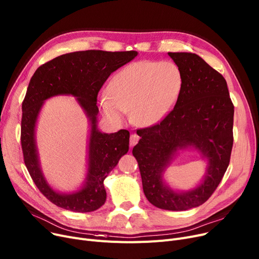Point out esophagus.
Segmentation results:
<instances>
[{
	"label": "esophagus",
	"mask_w": 259,
	"mask_h": 259,
	"mask_svg": "<svg viewBox=\"0 0 259 259\" xmlns=\"http://www.w3.org/2000/svg\"><path fill=\"white\" fill-rule=\"evenodd\" d=\"M140 141V137L138 134H131V137H130V142H129V144H130V146L131 147H133V146H135L138 144V142Z\"/></svg>",
	"instance_id": "1"
}]
</instances>
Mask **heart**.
<instances>
[{
	"label": "heart",
	"mask_w": 259,
	"mask_h": 259,
	"mask_svg": "<svg viewBox=\"0 0 259 259\" xmlns=\"http://www.w3.org/2000/svg\"><path fill=\"white\" fill-rule=\"evenodd\" d=\"M184 85L181 68L171 61H140L122 68L109 81L99 105L110 120H132L150 127L164 119L178 102Z\"/></svg>",
	"instance_id": "heart-1"
}]
</instances>
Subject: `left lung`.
I'll list each match as a JSON object with an SVG mask.
<instances>
[{"label":"left lung","mask_w":259,"mask_h":259,"mask_svg":"<svg viewBox=\"0 0 259 259\" xmlns=\"http://www.w3.org/2000/svg\"><path fill=\"white\" fill-rule=\"evenodd\" d=\"M184 85L173 110L159 124L138 130L132 154L139 162L144 193L153 206L186 211L207 201L222 182L233 146L234 106L224 76L191 52H168ZM192 147L206 160L202 182L188 192L172 189L163 174L178 151Z\"/></svg>","instance_id":"left-lung-1"}]
</instances>
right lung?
Instances as JSON below:
<instances>
[{
    "label": "right lung",
    "instance_id": "right-lung-1",
    "mask_svg": "<svg viewBox=\"0 0 259 259\" xmlns=\"http://www.w3.org/2000/svg\"><path fill=\"white\" fill-rule=\"evenodd\" d=\"M137 56L138 51L70 52L39 66L32 75L22 104V150L26 168L35 186L56 206L85 213L98 210L105 203L104 181L128 152L130 133L119 130L108 134L99 130L97 98L109 75ZM58 95L74 96L91 125L87 178L82 187L70 194L57 192L48 184L35 141L36 121L44 103Z\"/></svg>",
    "mask_w": 259,
    "mask_h": 259
}]
</instances>
